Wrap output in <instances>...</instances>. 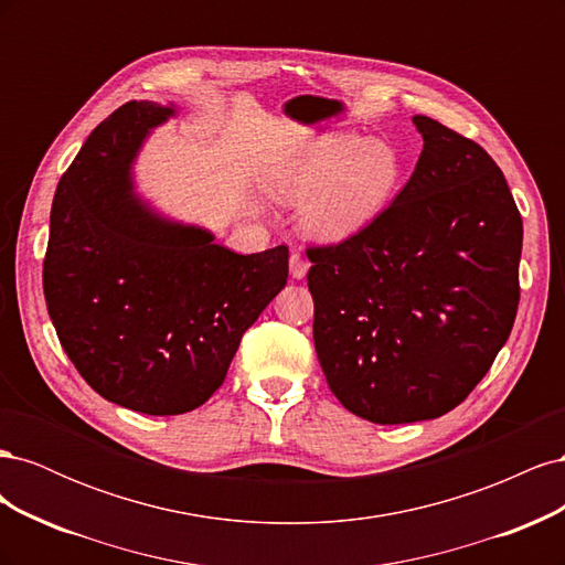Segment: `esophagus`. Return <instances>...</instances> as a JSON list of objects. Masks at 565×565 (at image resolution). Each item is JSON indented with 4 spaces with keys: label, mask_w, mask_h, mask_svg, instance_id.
Masks as SVG:
<instances>
[{
    "label": "esophagus",
    "mask_w": 565,
    "mask_h": 565,
    "mask_svg": "<svg viewBox=\"0 0 565 565\" xmlns=\"http://www.w3.org/2000/svg\"><path fill=\"white\" fill-rule=\"evenodd\" d=\"M289 270H292V278L301 280L309 273V262L299 252H292V256H289Z\"/></svg>",
    "instance_id": "obj_1"
}]
</instances>
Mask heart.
Here are the masks:
<instances>
[{"label": "heart", "instance_id": "heart-1", "mask_svg": "<svg viewBox=\"0 0 565 565\" xmlns=\"http://www.w3.org/2000/svg\"><path fill=\"white\" fill-rule=\"evenodd\" d=\"M401 177L403 160L386 141L318 136L289 172L285 193L309 202L303 218L311 233L339 241L367 226L386 207Z\"/></svg>", "mask_w": 565, "mask_h": 565}]
</instances>
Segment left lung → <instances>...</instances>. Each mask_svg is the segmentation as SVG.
<instances>
[{
    "instance_id": "8db88e82",
    "label": "left lung",
    "mask_w": 565,
    "mask_h": 565,
    "mask_svg": "<svg viewBox=\"0 0 565 565\" xmlns=\"http://www.w3.org/2000/svg\"><path fill=\"white\" fill-rule=\"evenodd\" d=\"M424 150L388 207L309 245L313 341L339 403L374 424L450 413L498 358L519 311L523 221L502 169L415 115Z\"/></svg>"
}]
</instances>
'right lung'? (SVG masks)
Returning a JSON list of instances; mask_svg holds the SVG:
<instances>
[{
	"label": "right lung",
	"mask_w": 565,
	"mask_h": 565,
	"mask_svg": "<svg viewBox=\"0 0 565 565\" xmlns=\"http://www.w3.org/2000/svg\"><path fill=\"white\" fill-rule=\"evenodd\" d=\"M172 113L129 100L92 131L58 181L42 270L49 318L84 382L143 415L210 401L289 273L285 245L235 254L131 198L134 152Z\"/></svg>",
	"instance_id": "right-lung-1"
}]
</instances>
